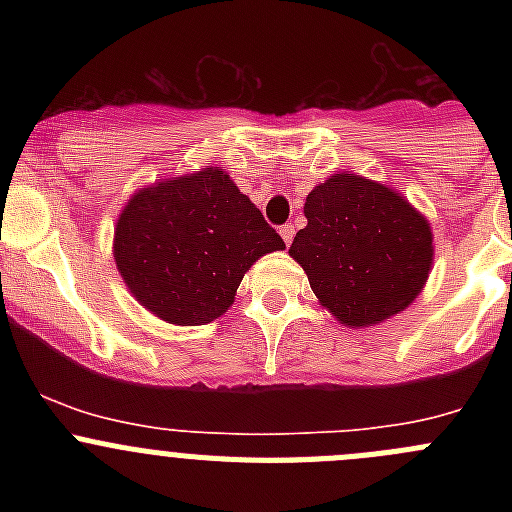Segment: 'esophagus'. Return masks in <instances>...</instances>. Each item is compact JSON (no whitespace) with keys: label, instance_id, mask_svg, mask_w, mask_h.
I'll return each mask as SVG.
<instances>
[{"label":"esophagus","instance_id":"esophagus-1","mask_svg":"<svg viewBox=\"0 0 512 512\" xmlns=\"http://www.w3.org/2000/svg\"><path fill=\"white\" fill-rule=\"evenodd\" d=\"M280 235H282V240H285L287 245H289V242H292V237H294V225H292V223L282 225V227H280Z\"/></svg>","mask_w":512,"mask_h":512}]
</instances>
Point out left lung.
Instances as JSON below:
<instances>
[{
	"instance_id": "obj_1",
	"label": "left lung",
	"mask_w": 512,
	"mask_h": 512,
	"mask_svg": "<svg viewBox=\"0 0 512 512\" xmlns=\"http://www.w3.org/2000/svg\"><path fill=\"white\" fill-rule=\"evenodd\" d=\"M289 255L319 302L349 327L394 317L421 292L433 260L428 223L386 185L337 173L304 203Z\"/></svg>"
}]
</instances>
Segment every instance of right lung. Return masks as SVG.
I'll use <instances>...</instances> for the list:
<instances>
[{"label": "right lung", "mask_w": 512, "mask_h": 512, "mask_svg": "<svg viewBox=\"0 0 512 512\" xmlns=\"http://www.w3.org/2000/svg\"><path fill=\"white\" fill-rule=\"evenodd\" d=\"M285 242L220 168L133 195L113 257L133 297L180 327L218 319L257 257Z\"/></svg>", "instance_id": "1"}]
</instances>
